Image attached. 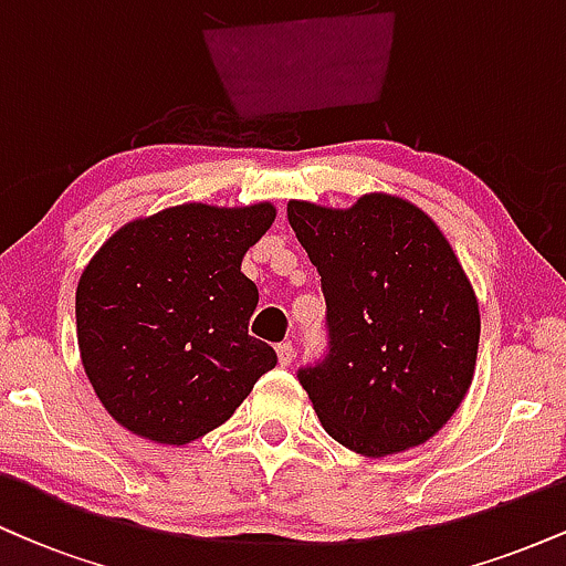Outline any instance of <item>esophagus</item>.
<instances>
[{"instance_id": "34e87169", "label": "esophagus", "mask_w": 566, "mask_h": 566, "mask_svg": "<svg viewBox=\"0 0 566 566\" xmlns=\"http://www.w3.org/2000/svg\"><path fill=\"white\" fill-rule=\"evenodd\" d=\"M276 356H279V365L287 367L290 361H292V356H295V346H292L290 340L279 343V346H276Z\"/></svg>"}]
</instances>
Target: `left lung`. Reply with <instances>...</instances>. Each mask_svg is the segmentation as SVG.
<instances>
[{
    "label": "left lung",
    "instance_id": "obj_1",
    "mask_svg": "<svg viewBox=\"0 0 566 566\" xmlns=\"http://www.w3.org/2000/svg\"><path fill=\"white\" fill-rule=\"evenodd\" d=\"M322 276L327 354L297 369L322 426L367 458L423 444L473 378L479 303L439 226L388 193L350 210L290 201Z\"/></svg>",
    "mask_w": 566,
    "mask_h": 566
}]
</instances>
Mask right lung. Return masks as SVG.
Instances as JSON below:
<instances>
[{"mask_svg":"<svg viewBox=\"0 0 566 566\" xmlns=\"http://www.w3.org/2000/svg\"><path fill=\"white\" fill-rule=\"evenodd\" d=\"M263 201L180 205L127 223L76 287L84 373L108 415L159 444H188L231 418L276 350L247 333L258 287L242 258L274 223Z\"/></svg>","mask_w":566,"mask_h":566,"instance_id":"1","label":"right lung"}]
</instances>
